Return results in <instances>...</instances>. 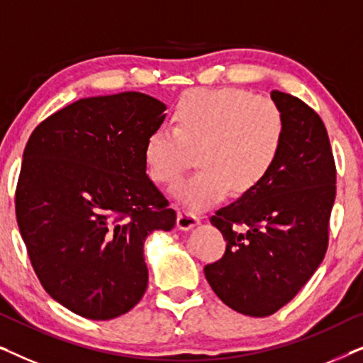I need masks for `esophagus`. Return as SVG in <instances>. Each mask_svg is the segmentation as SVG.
<instances>
[{
    "mask_svg": "<svg viewBox=\"0 0 363 363\" xmlns=\"http://www.w3.org/2000/svg\"><path fill=\"white\" fill-rule=\"evenodd\" d=\"M198 223H200V218L196 215H193V213H188V211H178V218H177V226L180 228L183 231H188L191 230V228H195Z\"/></svg>",
    "mask_w": 363,
    "mask_h": 363,
    "instance_id": "obj_1",
    "label": "esophagus"
}]
</instances>
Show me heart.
<instances>
[{
  "instance_id": "b5f03b06",
  "label": "heart",
  "mask_w": 363,
  "mask_h": 363,
  "mask_svg": "<svg viewBox=\"0 0 363 363\" xmlns=\"http://www.w3.org/2000/svg\"><path fill=\"white\" fill-rule=\"evenodd\" d=\"M175 128L153 130L145 163L153 180L177 182L198 150L201 168L173 186L172 195L190 210H205L233 188L246 193L264 180L279 157L284 117L274 101L240 89H198L180 99Z\"/></svg>"
}]
</instances>
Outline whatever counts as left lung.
I'll use <instances>...</instances> for the list:
<instances>
[{"label": "left lung", "instance_id": "obj_1", "mask_svg": "<svg viewBox=\"0 0 363 363\" xmlns=\"http://www.w3.org/2000/svg\"><path fill=\"white\" fill-rule=\"evenodd\" d=\"M284 140L267 177L216 211L226 240L220 261L205 266L215 294L251 317L274 314L324 259L335 200V162L322 118L291 94L272 91Z\"/></svg>", "mask_w": 363, "mask_h": 363}]
</instances>
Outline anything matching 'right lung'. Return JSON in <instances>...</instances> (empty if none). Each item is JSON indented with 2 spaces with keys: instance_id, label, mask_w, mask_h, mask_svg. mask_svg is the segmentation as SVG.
Returning <instances> with one entry per match:
<instances>
[{
  "instance_id": "obj_1",
  "label": "right lung",
  "mask_w": 363,
  "mask_h": 363,
  "mask_svg": "<svg viewBox=\"0 0 363 363\" xmlns=\"http://www.w3.org/2000/svg\"><path fill=\"white\" fill-rule=\"evenodd\" d=\"M165 111L142 92L87 97L29 137L16 186L19 233L44 289L74 314L108 320L145 294L143 242L177 223L145 163Z\"/></svg>"
}]
</instances>
